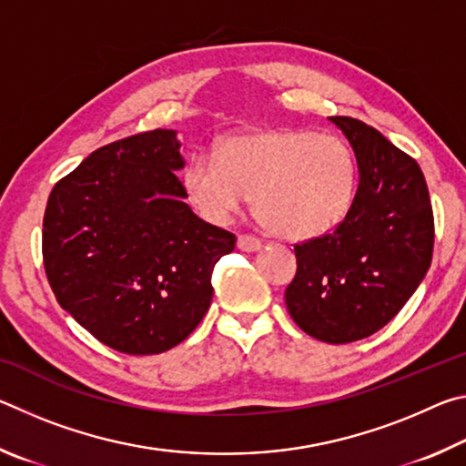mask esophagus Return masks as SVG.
<instances>
[{"label":"esophagus","mask_w":466,"mask_h":466,"mask_svg":"<svg viewBox=\"0 0 466 466\" xmlns=\"http://www.w3.org/2000/svg\"><path fill=\"white\" fill-rule=\"evenodd\" d=\"M238 248L242 252H255V250H261L263 248V242L257 238V236L252 234H240L238 236Z\"/></svg>","instance_id":"esophagus-1"}]
</instances>
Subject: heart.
I'll use <instances>...</instances> for the list:
<instances>
[{
  "label": "heart",
  "instance_id": "heart-1",
  "mask_svg": "<svg viewBox=\"0 0 466 466\" xmlns=\"http://www.w3.org/2000/svg\"><path fill=\"white\" fill-rule=\"evenodd\" d=\"M197 211L226 224L255 197L257 218L283 238H314L350 214L358 164L345 139L309 129H267L197 149L183 170Z\"/></svg>",
  "mask_w": 466,
  "mask_h": 466
}]
</instances>
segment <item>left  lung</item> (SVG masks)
Masks as SVG:
<instances>
[{
    "label": "left lung",
    "mask_w": 466,
    "mask_h": 466,
    "mask_svg": "<svg viewBox=\"0 0 466 466\" xmlns=\"http://www.w3.org/2000/svg\"><path fill=\"white\" fill-rule=\"evenodd\" d=\"M329 121L356 152L360 185L333 232L294 244L298 269L286 306L304 333L337 345L397 317L430 269L436 232L420 164L364 121Z\"/></svg>",
    "instance_id": "8db88e82"
}]
</instances>
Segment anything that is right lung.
Returning a JSON list of instances; mask_svg holds the SVG:
<instances>
[{
  "mask_svg": "<svg viewBox=\"0 0 466 466\" xmlns=\"http://www.w3.org/2000/svg\"><path fill=\"white\" fill-rule=\"evenodd\" d=\"M177 131L98 147L57 180L43 218L55 298L100 343L152 356L183 343L214 296L211 271L236 236L185 203Z\"/></svg>",
  "mask_w": 466,
  "mask_h": 466,
  "instance_id": "obj_1",
  "label": "right lung"
}]
</instances>
